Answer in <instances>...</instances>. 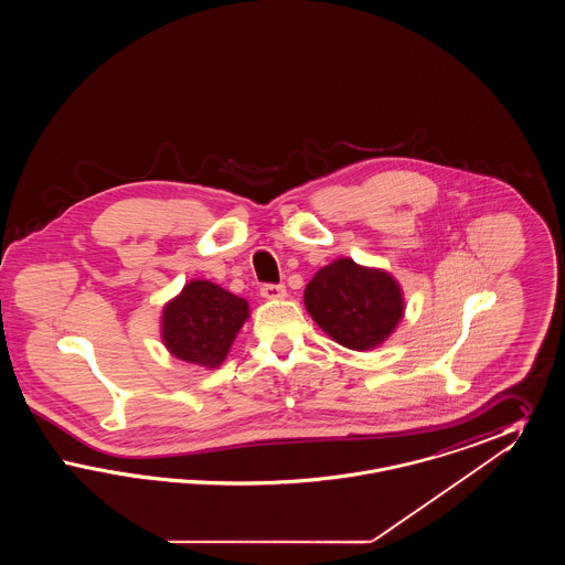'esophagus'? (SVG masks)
Listing matches in <instances>:
<instances>
[{
    "label": "esophagus",
    "mask_w": 565,
    "mask_h": 565,
    "mask_svg": "<svg viewBox=\"0 0 565 565\" xmlns=\"http://www.w3.org/2000/svg\"><path fill=\"white\" fill-rule=\"evenodd\" d=\"M260 295L267 300H279V298L286 296V286L284 284H265L260 288Z\"/></svg>",
    "instance_id": "1"
}]
</instances>
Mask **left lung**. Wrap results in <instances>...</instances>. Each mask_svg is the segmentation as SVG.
<instances>
[{"label": "left lung", "mask_w": 565, "mask_h": 565, "mask_svg": "<svg viewBox=\"0 0 565 565\" xmlns=\"http://www.w3.org/2000/svg\"><path fill=\"white\" fill-rule=\"evenodd\" d=\"M305 307L339 345L366 351L381 345L403 320L404 298L390 273L339 258L307 284Z\"/></svg>", "instance_id": "left-lung-1"}]
</instances>
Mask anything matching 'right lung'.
Returning <instances> with one entry per match:
<instances>
[{
  "label": "right lung",
  "mask_w": 565,
  "mask_h": 565,
  "mask_svg": "<svg viewBox=\"0 0 565 565\" xmlns=\"http://www.w3.org/2000/svg\"><path fill=\"white\" fill-rule=\"evenodd\" d=\"M247 318V300L212 281L194 279L164 305L162 343L178 360L215 369L224 362Z\"/></svg>",
  "instance_id": "1"
}]
</instances>
